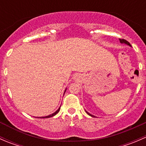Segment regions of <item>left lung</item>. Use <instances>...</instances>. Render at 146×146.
<instances>
[{
    "label": "left lung",
    "instance_id": "obj_1",
    "mask_svg": "<svg viewBox=\"0 0 146 146\" xmlns=\"http://www.w3.org/2000/svg\"><path fill=\"white\" fill-rule=\"evenodd\" d=\"M119 41H120V42L121 43H125V44H128L129 46H131V45L130 44V43H129V42H128V41H126V40H125V39H119ZM87 112V111H86ZM88 113V114H89L90 116H91V117H95V116H93V115H92V114H89V113L88 112H87Z\"/></svg>",
    "mask_w": 146,
    "mask_h": 146
}]
</instances>
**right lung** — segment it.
I'll list each match as a JSON object with an SVG mask.
<instances>
[{"instance_id":"right-lung-1","label":"right lung","mask_w":146,"mask_h":146,"mask_svg":"<svg viewBox=\"0 0 146 146\" xmlns=\"http://www.w3.org/2000/svg\"><path fill=\"white\" fill-rule=\"evenodd\" d=\"M60 109H61V107H59V108H58V110H57L56 111H55V112L54 113V114H51V115H48V116H46V117H40V118H49V117H52L53 116H54V115H56V114H57V113L58 112V111H59V110H60Z\"/></svg>"}]
</instances>
